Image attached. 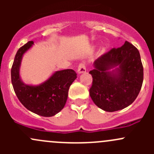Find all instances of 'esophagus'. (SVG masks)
Instances as JSON below:
<instances>
[{"instance_id":"34e87169","label":"esophagus","mask_w":154,"mask_h":154,"mask_svg":"<svg viewBox=\"0 0 154 154\" xmlns=\"http://www.w3.org/2000/svg\"><path fill=\"white\" fill-rule=\"evenodd\" d=\"M86 71V68L85 65L83 63H81V64L79 65L78 68H77V74H83V73H85Z\"/></svg>"}]
</instances>
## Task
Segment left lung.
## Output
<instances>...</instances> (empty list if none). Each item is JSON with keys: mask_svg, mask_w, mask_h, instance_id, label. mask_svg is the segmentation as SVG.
Segmentation results:
<instances>
[{"mask_svg": "<svg viewBox=\"0 0 154 154\" xmlns=\"http://www.w3.org/2000/svg\"><path fill=\"white\" fill-rule=\"evenodd\" d=\"M91 100L106 112H115L130 106L137 97L143 83L140 54L126 41L121 48H112L93 63Z\"/></svg>", "mask_w": 154, "mask_h": 154, "instance_id": "obj_1", "label": "left lung"}]
</instances>
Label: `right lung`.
Returning a JSON list of instances; mask_svg holds the SVG:
<instances>
[{
	"label": "right lung",
	"mask_w": 154,
	"mask_h": 154,
	"mask_svg": "<svg viewBox=\"0 0 154 154\" xmlns=\"http://www.w3.org/2000/svg\"><path fill=\"white\" fill-rule=\"evenodd\" d=\"M34 42H28L16 53L11 69V79L14 91L24 107L32 112L44 117H51L60 112L66 105L69 87L77 78L72 69L54 71L38 85L26 84L20 75L21 61L24 54Z\"/></svg>",
	"instance_id": "add662e5"
}]
</instances>
